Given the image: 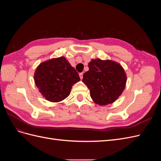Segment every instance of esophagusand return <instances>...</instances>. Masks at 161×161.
I'll use <instances>...</instances> for the list:
<instances>
[{"mask_svg":"<svg viewBox=\"0 0 161 161\" xmlns=\"http://www.w3.org/2000/svg\"><path fill=\"white\" fill-rule=\"evenodd\" d=\"M79 76L80 78V79H82V78H83V73L82 72H80L79 74Z\"/></svg>","mask_w":161,"mask_h":161,"instance_id":"esophagus-1","label":"esophagus"}]
</instances>
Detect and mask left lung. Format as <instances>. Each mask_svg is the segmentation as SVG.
I'll list each match as a JSON object with an SVG mask.
<instances>
[{"label":"left lung","mask_w":161,"mask_h":161,"mask_svg":"<svg viewBox=\"0 0 161 161\" xmlns=\"http://www.w3.org/2000/svg\"><path fill=\"white\" fill-rule=\"evenodd\" d=\"M88 66L82 82L89 88L92 101L101 106L113 103L125 87L127 76L123 67L118 62L99 58L92 59Z\"/></svg>","instance_id":"8db88e82"}]
</instances>
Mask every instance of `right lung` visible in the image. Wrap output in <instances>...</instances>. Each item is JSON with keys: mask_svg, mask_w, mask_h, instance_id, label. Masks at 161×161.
<instances>
[{"mask_svg": "<svg viewBox=\"0 0 161 161\" xmlns=\"http://www.w3.org/2000/svg\"><path fill=\"white\" fill-rule=\"evenodd\" d=\"M33 77L42 96L53 103L65 99L70 95L72 85L80 81L78 72L64 56L40 63Z\"/></svg>", "mask_w": 161, "mask_h": 161, "instance_id": "right-lung-1", "label": "right lung"}]
</instances>
